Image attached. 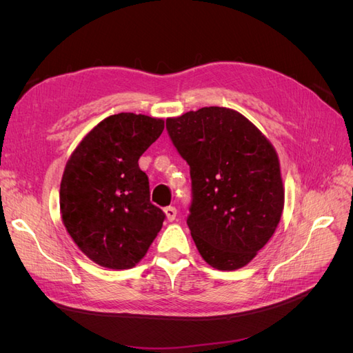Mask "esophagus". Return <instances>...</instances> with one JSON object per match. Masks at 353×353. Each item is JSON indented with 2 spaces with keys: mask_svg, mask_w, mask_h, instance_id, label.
I'll return each instance as SVG.
<instances>
[{
  "mask_svg": "<svg viewBox=\"0 0 353 353\" xmlns=\"http://www.w3.org/2000/svg\"><path fill=\"white\" fill-rule=\"evenodd\" d=\"M163 212H165V215H166V218H168V221H169V222L175 221V218H176V209H175L174 206H168V208H165V209H163Z\"/></svg>",
  "mask_w": 353,
  "mask_h": 353,
  "instance_id": "esophagus-1",
  "label": "esophagus"
}]
</instances>
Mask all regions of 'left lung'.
<instances>
[{
  "label": "left lung",
  "mask_w": 353,
  "mask_h": 353,
  "mask_svg": "<svg viewBox=\"0 0 353 353\" xmlns=\"http://www.w3.org/2000/svg\"><path fill=\"white\" fill-rule=\"evenodd\" d=\"M190 166L187 225L201 258L221 271L248 265L281 219L284 188L272 144L227 108H201L166 119Z\"/></svg>",
  "instance_id": "obj_1"
}]
</instances>
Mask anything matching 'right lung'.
<instances>
[{
    "label": "right lung",
    "mask_w": 353,
    "mask_h": 353,
    "mask_svg": "<svg viewBox=\"0 0 353 353\" xmlns=\"http://www.w3.org/2000/svg\"><path fill=\"white\" fill-rule=\"evenodd\" d=\"M163 128L162 119L145 114H112L68 160L60 184L63 223L78 248L104 268H132L162 228L165 213L150 201L138 159Z\"/></svg>",
    "instance_id": "1"
}]
</instances>
